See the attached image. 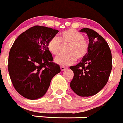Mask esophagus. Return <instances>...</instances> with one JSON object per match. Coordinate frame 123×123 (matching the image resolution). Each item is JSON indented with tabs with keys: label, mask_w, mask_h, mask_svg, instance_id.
I'll return each mask as SVG.
<instances>
[{
	"label": "esophagus",
	"mask_w": 123,
	"mask_h": 123,
	"mask_svg": "<svg viewBox=\"0 0 123 123\" xmlns=\"http://www.w3.org/2000/svg\"><path fill=\"white\" fill-rule=\"evenodd\" d=\"M66 68H67L66 67H60L61 71H62V72H63V71H64V70H65Z\"/></svg>",
	"instance_id": "1"
}]
</instances>
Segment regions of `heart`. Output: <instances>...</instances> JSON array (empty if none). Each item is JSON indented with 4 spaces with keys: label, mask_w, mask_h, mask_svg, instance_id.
<instances>
[{
    "label": "heart",
    "mask_w": 123,
    "mask_h": 123,
    "mask_svg": "<svg viewBox=\"0 0 123 123\" xmlns=\"http://www.w3.org/2000/svg\"><path fill=\"white\" fill-rule=\"evenodd\" d=\"M63 45H68L66 51L67 54L60 55L55 58V62L60 66H68L74 63L76 58L81 60L88 52V43L84 38L83 35L73 29L65 30L60 33L59 38L51 37L47 43V49L53 55L59 53Z\"/></svg>",
    "instance_id": "obj_1"
}]
</instances>
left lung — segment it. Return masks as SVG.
Returning a JSON list of instances; mask_svg holds the SVG:
<instances>
[{
    "label": "left lung",
    "mask_w": 123,
    "mask_h": 123,
    "mask_svg": "<svg viewBox=\"0 0 123 123\" xmlns=\"http://www.w3.org/2000/svg\"><path fill=\"white\" fill-rule=\"evenodd\" d=\"M80 31L88 37V52L79 63L70 67L74 73L70 86L78 96H91L100 92L108 82L112 69L111 52L97 32L88 28Z\"/></svg>",
    "instance_id": "8db88e82"
}]
</instances>
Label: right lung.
<instances>
[{
	"label": "right lung",
	"mask_w": 123,
	"mask_h": 123,
	"mask_svg": "<svg viewBox=\"0 0 123 123\" xmlns=\"http://www.w3.org/2000/svg\"><path fill=\"white\" fill-rule=\"evenodd\" d=\"M58 30L43 26L27 30L13 43L9 52L8 69L15 89L29 99H38L45 94L53 76L60 67L52 62L53 56L47 43Z\"/></svg>",
	"instance_id": "add662e5"
}]
</instances>
